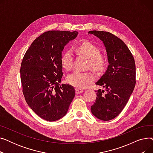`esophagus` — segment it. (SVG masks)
I'll list each match as a JSON object with an SVG mask.
<instances>
[{"label": "esophagus", "instance_id": "1", "mask_svg": "<svg viewBox=\"0 0 153 153\" xmlns=\"http://www.w3.org/2000/svg\"><path fill=\"white\" fill-rule=\"evenodd\" d=\"M84 90L82 89H79V88H76V94H80V93H82L83 92Z\"/></svg>", "mask_w": 153, "mask_h": 153}]
</instances>
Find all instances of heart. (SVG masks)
Wrapping results in <instances>:
<instances>
[{"label":"heart","instance_id":"b5f03b06","mask_svg":"<svg viewBox=\"0 0 153 153\" xmlns=\"http://www.w3.org/2000/svg\"><path fill=\"white\" fill-rule=\"evenodd\" d=\"M77 50L89 59L91 68L96 72H102L107 65V59L105 56L100 54V48L92 42L85 41L77 46ZM73 53L71 50H67L61 58V63L63 68L69 70L72 66ZM94 80V76L89 72L76 71L69 74L67 81L72 86L79 89H83Z\"/></svg>","mask_w":153,"mask_h":153}]
</instances>
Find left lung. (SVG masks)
<instances>
[{
	"label": "left lung",
	"instance_id": "left-lung-1",
	"mask_svg": "<svg viewBox=\"0 0 153 153\" xmlns=\"http://www.w3.org/2000/svg\"><path fill=\"white\" fill-rule=\"evenodd\" d=\"M98 37L105 46L109 65L96 85L105 90L95 91L92 114L103 121L117 117L129 100L136 84L135 62L131 51L121 39L107 31L88 32Z\"/></svg>",
	"mask_w": 153,
	"mask_h": 153
}]
</instances>
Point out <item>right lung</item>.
<instances>
[{"label":"right lung","mask_w":153,"mask_h":153,"mask_svg":"<svg viewBox=\"0 0 153 153\" xmlns=\"http://www.w3.org/2000/svg\"><path fill=\"white\" fill-rule=\"evenodd\" d=\"M77 34L76 31H46L34 40L23 58L20 79L24 97L32 110L46 121L66 115L75 96L72 85H60L61 58L64 46Z\"/></svg>","instance_id":"right-lung-1"}]
</instances>
